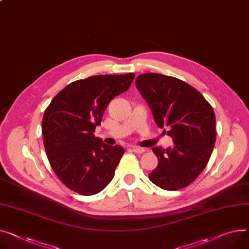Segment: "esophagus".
I'll return each mask as SVG.
<instances>
[{
  "label": "esophagus",
  "instance_id": "obj_1",
  "mask_svg": "<svg viewBox=\"0 0 249 249\" xmlns=\"http://www.w3.org/2000/svg\"><path fill=\"white\" fill-rule=\"evenodd\" d=\"M131 150L136 154H142V152L145 151V148L143 147H139V146H131Z\"/></svg>",
  "mask_w": 249,
  "mask_h": 249
}]
</instances>
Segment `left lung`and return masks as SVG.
<instances>
[{
    "mask_svg": "<svg viewBox=\"0 0 249 249\" xmlns=\"http://www.w3.org/2000/svg\"><path fill=\"white\" fill-rule=\"evenodd\" d=\"M137 89L145 100L159 127H166L173 147H152L158 166L148 175L165 190L193 182L206 166L216 139L215 114L203 95L188 84L156 72L140 74Z\"/></svg>",
    "mask_w": 249,
    "mask_h": 249,
    "instance_id": "left-lung-1",
    "label": "left lung"
}]
</instances>
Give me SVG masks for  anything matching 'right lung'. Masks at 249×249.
Instances as JSON below:
<instances>
[{
  "label": "right lung",
  "mask_w": 249,
  "mask_h": 249,
  "mask_svg": "<svg viewBox=\"0 0 249 249\" xmlns=\"http://www.w3.org/2000/svg\"><path fill=\"white\" fill-rule=\"evenodd\" d=\"M135 73L92 75L72 82L51 102L42 132L53 170L70 189L82 196L102 191L113 178L124 149L95 138L109 102L130 87Z\"/></svg>",
  "instance_id": "right-lung-1"
}]
</instances>
